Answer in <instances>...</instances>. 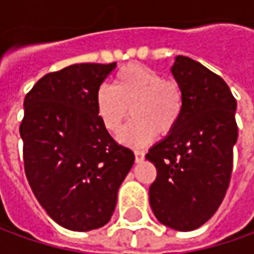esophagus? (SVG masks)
Instances as JSON below:
<instances>
[{"instance_id": "1", "label": "esophagus", "mask_w": 254, "mask_h": 254, "mask_svg": "<svg viewBox=\"0 0 254 254\" xmlns=\"http://www.w3.org/2000/svg\"><path fill=\"white\" fill-rule=\"evenodd\" d=\"M144 158H145V152L144 151H141V149H136L134 151V160H136V163L143 162Z\"/></svg>"}]
</instances>
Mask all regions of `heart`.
<instances>
[{
	"mask_svg": "<svg viewBox=\"0 0 254 254\" xmlns=\"http://www.w3.org/2000/svg\"><path fill=\"white\" fill-rule=\"evenodd\" d=\"M96 111L103 127L113 134L121 132L132 114V122L120 136L125 145L140 148L176 130L185 110L181 84L152 67L129 64L114 74L113 87L100 85L95 95Z\"/></svg>",
	"mask_w": 254,
	"mask_h": 254,
	"instance_id": "obj_1",
	"label": "heart"
}]
</instances>
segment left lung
Masks as SVG:
<instances>
[{
  "label": "left lung",
  "mask_w": 254,
  "mask_h": 254,
  "mask_svg": "<svg viewBox=\"0 0 254 254\" xmlns=\"http://www.w3.org/2000/svg\"><path fill=\"white\" fill-rule=\"evenodd\" d=\"M171 73L181 84L185 110L176 130L145 155L158 173L149 204L162 224L191 231L218 211L229 188L237 100L223 78L191 58L178 56Z\"/></svg>",
  "instance_id": "1"
}]
</instances>
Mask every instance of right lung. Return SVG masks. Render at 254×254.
<instances>
[{"mask_svg":"<svg viewBox=\"0 0 254 254\" xmlns=\"http://www.w3.org/2000/svg\"><path fill=\"white\" fill-rule=\"evenodd\" d=\"M116 65H70L45 74L25 95V176L49 216L67 230L105 226L134 163L132 149L111 137L96 111V91Z\"/></svg>","mask_w":254,"mask_h":254,"instance_id":"obj_1","label":"right lung"}]
</instances>
